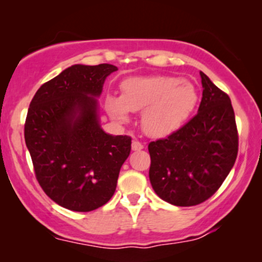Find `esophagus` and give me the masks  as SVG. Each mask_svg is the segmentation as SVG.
Segmentation results:
<instances>
[{
  "label": "esophagus",
  "instance_id": "esophagus-1",
  "mask_svg": "<svg viewBox=\"0 0 262 262\" xmlns=\"http://www.w3.org/2000/svg\"><path fill=\"white\" fill-rule=\"evenodd\" d=\"M143 148L144 145L140 143V141L133 140V143H132V150H134V151H139V150H141Z\"/></svg>",
  "mask_w": 262,
  "mask_h": 262
}]
</instances>
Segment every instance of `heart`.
<instances>
[{
	"mask_svg": "<svg viewBox=\"0 0 262 262\" xmlns=\"http://www.w3.org/2000/svg\"><path fill=\"white\" fill-rule=\"evenodd\" d=\"M122 96L107 95V112L125 122L129 112L143 111L141 125L150 137L164 138L181 129L196 108V89L182 77L156 75L133 77L121 83Z\"/></svg>",
	"mask_w": 262,
	"mask_h": 262,
	"instance_id": "obj_1",
	"label": "heart"
}]
</instances>
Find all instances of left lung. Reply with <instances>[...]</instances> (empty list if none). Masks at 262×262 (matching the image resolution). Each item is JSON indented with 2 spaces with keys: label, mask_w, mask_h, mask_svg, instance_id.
<instances>
[{
  "label": "left lung",
  "mask_w": 262,
  "mask_h": 262,
  "mask_svg": "<svg viewBox=\"0 0 262 262\" xmlns=\"http://www.w3.org/2000/svg\"><path fill=\"white\" fill-rule=\"evenodd\" d=\"M198 113L176 133L149 143V177L161 200L197 206L212 197L236 160L239 135L229 96L201 71Z\"/></svg>",
  "instance_id": "1"
}]
</instances>
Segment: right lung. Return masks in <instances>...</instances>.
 I'll return each instance as SVG.
<instances>
[{
  "label": "right lung",
  "mask_w": 262,
  "mask_h": 262,
  "mask_svg": "<svg viewBox=\"0 0 262 262\" xmlns=\"http://www.w3.org/2000/svg\"><path fill=\"white\" fill-rule=\"evenodd\" d=\"M117 66L73 65L39 87L25 124L35 177L48 197L75 212L106 204L117 187L132 138L102 130L97 98Z\"/></svg>",
  "instance_id": "1"
}]
</instances>
